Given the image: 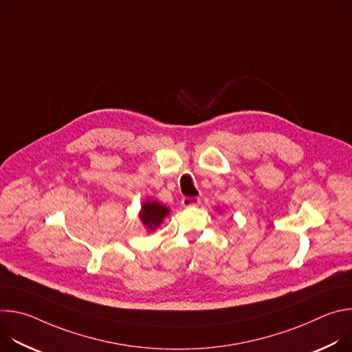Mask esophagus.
I'll list each match as a JSON object with an SVG mask.
<instances>
[{"label": "esophagus", "instance_id": "34e87169", "mask_svg": "<svg viewBox=\"0 0 352 352\" xmlns=\"http://www.w3.org/2000/svg\"><path fill=\"white\" fill-rule=\"evenodd\" d=\"M181 204L184 208H193V206H197L200 204V199L199 197H182Z\"/></svg>", "mask_w": 352, "mask_h": 352}]
</instances>
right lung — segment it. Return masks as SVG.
I'll list each match as a JSON object with an SVG mask.
<instances>
[{
    "instance_id": "obj_1",
    "label": "right lung",
    "mask_w": 352,
    "mask_h": 352,
    "mask_svg": "<svg viewBox=\"0 0 352 352\" xmlns=\"http://www.w3.org/2000/svg\"><path fill=\"white\" fill-rule=\"evenodd\" d=\"M170 213V209L156 200H146L142 205L140 209V221L143 223V226L148 230V231H155L156 227H159L164 217H167Z\"/></svg>"
}]
</instances>
